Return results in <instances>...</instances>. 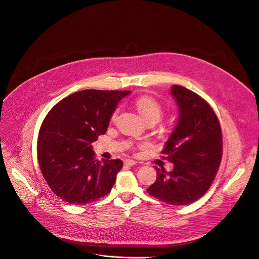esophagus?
I'll use <instances>...</instances> for the list:
<instances>
[{"label": "esophagus", "instance_id": "1", "mask_svg": "<svg viewBox=\"0 0 259 259\" xmlns=\"http://www.w3.org/2000/svg\"><path fill=\"white\" fill-rule=\"evenodd\" d=\"M124 164L127 165V166H133V165L136 164V162L133 161V160H130V159H126V160L124 161Z\"/></svg>", "mask_w": 259, "mask_h": 259}]
</instances>
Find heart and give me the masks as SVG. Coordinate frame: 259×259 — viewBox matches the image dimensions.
I'll return each instance as SVG.
<instances>
[{
	"instance_id": "b5f03b06",
	"label": "heart",
	"mask_w": 259,
	"mask_h": 259,
	"mask_svg": "<svg viewBox=\"0 0 259 259\" xmlns=\"http://www.w3.org/2000/svg\"><path fill=\"white\" fill-rule=\"evenodd\" d=\"M135 105L138 113L146 123L147 122H154L155 124L158 123L161 120L164 113L161 103L152 96L143 95L138 97L135 101ZM118 113H119V108H116L113 112L112 116H110V120L115 121L118 116Z\"/></svg>"
}]
</instances>
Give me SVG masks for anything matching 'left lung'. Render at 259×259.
Returning <instances> with one entry per match:
<instances>
[{"instance_id":"8db88e82","label":"left lung","mask_w":259,"mask_h":259,"mask_svg":"<svg viewBox=\"0 0 259 259\" xmlns=\"http://www.w3.org/2000/svg\"><path fill=\"white\" fill-rule=\"evenodd\" d=\"M178 108L177 125L165 144L163 159L173 170L156 168L157 180L146 190L170 205H188L203 197L211 187L223 157V133L211 105L182 86L171 88Z\"/></svg>"}]
</instances>
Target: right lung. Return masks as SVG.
I'll return each mask as SVG.
<instances>
[{
	"label": "right lung",
	"instance_id": "add662e5",
	"mask_svg": "<svg viewBox=\"0 0 259 259\" xmlns=\"http://www.w3.org/2000/svg\"><path fill=\"white\" fill-rule=\"evenodd\" d=\"M130 91L83 90L63 98L45 117L36 154L52 192L64 202L86 205L106 196L123 162L98 161L92 142L104 134L118 102Z\"/></svg>",
	"mask_w": 259,
	"mask_h": 259
}]
</instances>
